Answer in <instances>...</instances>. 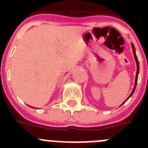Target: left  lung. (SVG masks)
Returning a JSON list of instances; mask_svg holds the SVG:
<instances>
[{
    "instance_id": "1",
    "label": "left lung",
    "mask_w": 148,
    "mask_h": 148,
    "mask_svg": "<svg viewBox=\"0 0 148 148\" xmlns=\"http://www.w3.org/2000/svg\"><path fill=\"white\" fill-rule=\"evenodd\" d=\"M131 46H132V48H133V55H134V58H135L136 62V65H137V71H136V75L135 85H134V87H133V91H132L131 94H130V95H129V97H128V99H129V98H130L132 95H133V92H134V91H135V89H136V84H137V81H138V73H139V64H138V58H137V56H136V55L135 47H134V46H133V44H132V43H131ZM127 100H126V101H127ZM125 102H124V103H125ZM124 103H123V104H124Z\"/></svg>"
}]
</instances>
